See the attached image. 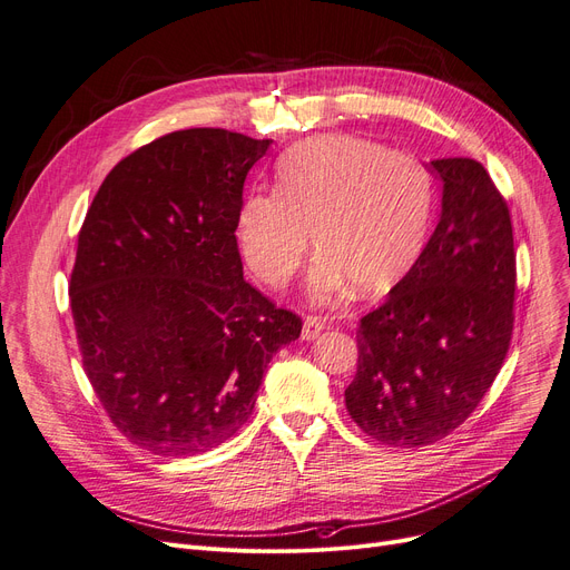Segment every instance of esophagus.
<instances>
[{"instance_id": "1", "label": "esophagus", "mask_w": 570, "mask_h": 570, "mask_svg": "<svg viewBox=\"0 0 570 570\" xmlns=\"http://www.w3.org/2000/svg\"><path fill=\"white\" fill-rule=\"evenodd\" d=\"M321 331H324V318L321 316H305V324H303V340H314Z\"/></svg>"}]
</instances>
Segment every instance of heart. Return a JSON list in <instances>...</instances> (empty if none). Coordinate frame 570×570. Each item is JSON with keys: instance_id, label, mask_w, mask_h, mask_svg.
<instances>
[{"instance_id": "heart-1", "label": "heart", "mask_w": 570, "mask_h": 570, "mask_svg": "<svg viewBox=\"0 0 570 570\" xmlns=\"http://www.w3.org/2000/svg\"><path fill=\"white\" fill-rule=\"evenodd\" d=\"M277 190L242 200L235 237L254 277L284 288L309 249L316 301H331L350 279L363 293L401 282L424 249L433 205L426 167L405 151L350 135L293 146L275 167Z\"/></svg>"}]
</instances>
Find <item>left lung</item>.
Returning <instances> with one entry per match:
<instances>
[{"label":"left lung","instance_id":"obj_1","mask_svg":"<svg viewBox=\"0 0 570 570\" xmlns=\"http://www.w3.org/2000/svg\"><path fill=\"white\" fill-rule=\"evenodd\" d=\"M442 214L407 275L358 321L346 412L391 448H426L475 412L505 361L517 261L503 193L473 158L431 160Z\"/></svg>","mask_w":570,"mask_h":570}]
</instances>
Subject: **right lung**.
<instances>
[{"label":"right lung","mask_w":570,"mask_h":570,"mask_svg":"<svg viewBox=\"0 0 570 570\" xmlns=\"http://www.w3.org/2000/svg\"><path fill=\"white\" fill-rule=\"evenodd\" d=\"M272 139L177 130L122 158L79 230L69 307L111 424L158 456L209 452L256 405L303 318L242 275L235 218Z\"/></svg>","instance_id":"add662e5"}]
</instances>
